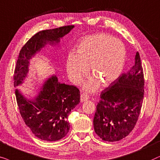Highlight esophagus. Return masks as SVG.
Returning <instances> with one entry per match:
<instances>
[{"label": "esophagus", "instance_id": "esophagus-1", "mask_svg": "<svg viewBox=\"0 0 160 160\" xmlns=\"http://www.w3.org/2000/svg\"><path fill=\"white\" fill-rule=\"evenodd\" d=\"M89 99V96L88 94H86V93H82L81 95H80V101L81 102H85L86 101V100H88Z\"/></svg>", "mask_w": 160, "mask_h": 160}]
</instances>
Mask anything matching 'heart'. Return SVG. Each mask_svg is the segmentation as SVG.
<instances>
[{"mask_svg":"<svg viewBox=\"0 0 160 160\" xmlns=\"http://www.w3.org/2000/svg\"><path fill=\"white\" fill-rule=\"evenodd\" d=\"M125 48L118 39L106 33H97L85 38L77 49L76 55H69L66 67L68 76L75 84L80 83L90 69L93 77L87 81L85 89L94 91L99 87L114 82L122 72Z\"/></svg>","mask_w":160,"mask_h":160,"instance_id":"heart-1","label":"heart"}]
</instances>
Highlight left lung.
Segmentation results:
<instances>
[{
  "instance_id": "left-lung-1",
  "label": "left lung",
  "mask_w": 160,
  "mask_h": 160,
  "mask_svg": "<svg viewBox=\"0 0 160 160\" xmlns=\"http://www.w3.org/2000/svg\"><path fill=\"white\" fill-rule=\"evenodd\" d=\"M135 59V65L100 94L93 127L97 135L105 141H118L127 137L140 116L144 96V75L138 52Z\"/></svg>"
}]
</instances>
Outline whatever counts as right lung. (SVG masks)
<instances>
[{
    "instance_id": "add662e5",
    "label": "right lung",
    "mask_w": 160,
    "mask_h": 160,
    "mask_svg": "<svg viewBox=\"0 0 160 160\" xmlns=\"http://www.w3.org/2000/svg\"><path fill=\"white\" fill-rule=\"evenodd\" d=\"M74 25L44 30L33 36L19 53L14 74V86H18L28 72L29 60L46 44L58 43L69 33ZM17 102L21 116L32 132L39 139L56 141L69 131L68 116L80 102V90L74 86L58 82L56 76L48 78L35 99H27L18 89L15 90Z\"/></svg>"
}]
</instances>
